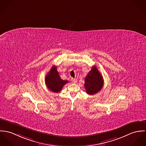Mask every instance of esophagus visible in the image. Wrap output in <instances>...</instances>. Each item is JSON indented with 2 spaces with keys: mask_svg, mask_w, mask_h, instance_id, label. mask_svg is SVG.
<instances>
[{
  "mask_svg": "<svg viewBox=\"0 0 146 146\" xmlns=\"http://www.w3.org/2000/svg\"><path fill=\"white\" fill-rule=\"evenodd\" d=\"M77 80L76 79H75V78H72V83H76V82H77Z\"/></svg>",
  "mask_w": 146,
  "mask_h": 146,
  "instance_id": "esophagus-1",
  "label": "esophagus"
}]
</instances>
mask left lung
Wrapping results in <instances>:
<instances>
[{"label":"left lung","instance_id":"1","mask_svg":"<svg viewBox=\"0 0 146 146\" xmlns=\"http://www.w3.org/2000/svg\"><path fill=\"white\" fill-rule=\"evenodd\" d=\"M104 85V79L96 66H94L84 78V86L88 95H94L99 92Z\"/></svg>","mask_w":146,"mask_h":146}]
</instances>
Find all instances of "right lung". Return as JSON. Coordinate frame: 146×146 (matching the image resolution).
I'll return each mask as SVG.
<instances>
[{
  "label": "right lung",
  "instance_id": "1",
  "mask_svg": "<svg viewBox=\"0 0 146 146\" xmlns=\"http://www.w3.org/2000/svg\"><path fill=\"white\" fill-rule=\"evenodd\" d=\"M45 81L49 90L56 93L59 92L64 84L68 83V81L62 80L56 69V66L55 65L51 67L50 72L46 74Z\"/></svg>",
  "mask_w": 146,
  "mask_h": 146
}]
</instances>
